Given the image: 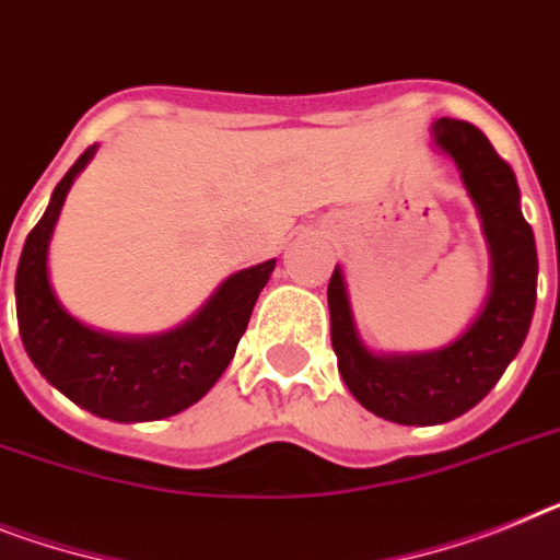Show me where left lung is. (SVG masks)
<instances>
[{
    "mask_svg": "<svg viewBox=\"0 0 560 560\" xmlns=\"http://www.w3.org/2000/svg\"><path fill=\"white\" fill-rule=\"evenodd\" d=\"M436 150L456 164L481 221L490 252V291L470 326L451 346L422 353H376L353 323L342 269L328 283L331 346L353 399L396 424H442L462 417L493 390L527 339L535 312L538 255L521 214L515 172L479 127L439 118L430 127Z\"/></svg>",
    "mask_w": 560,
    "mask_h": 560,
    "instance_id": "left-lung-1",
    "label": "left lung"
}]
</instances>
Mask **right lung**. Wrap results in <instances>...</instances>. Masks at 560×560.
<instances>
[{"label": "right lung", "instance_id": "right-lung-1", "mask_svg": "<svg viewBox=\"0 0 560 560\" xmlns=\"http://www.w3.org/2000/svg\"><path fill=\"white\" fill-rule=\"evenodd\" d=\"M93 155L95 143L67 170L27 234L16 269L19 334L33 365L70 402L113 422H155L203 399L221 380L277 260L226 277L192 317L164 334L124 337L84 326L52 291L47 248L67 192Z\"/></svg>", "mask_w": 560, "mask_h": 560}]
</instances>
